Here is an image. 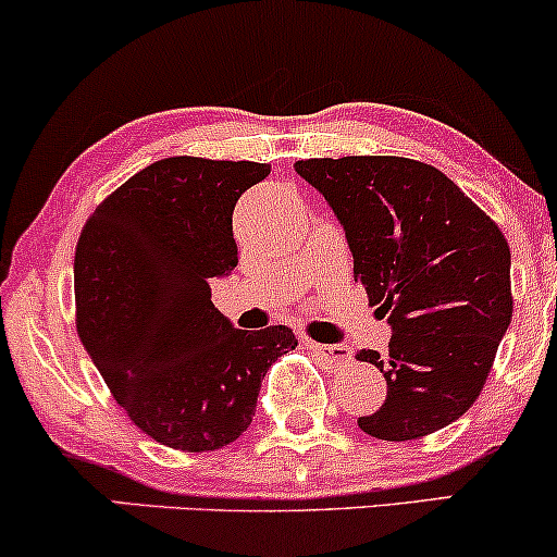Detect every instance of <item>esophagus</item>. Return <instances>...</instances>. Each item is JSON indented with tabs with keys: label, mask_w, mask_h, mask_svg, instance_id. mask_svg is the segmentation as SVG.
Instances as JSON below:
<instances>
[{
	"label": "esophagus",
	"mask_w": 557,
	"mask_h": 557,
	"mask_svg": "<svg viewBox=\"0 0 557 557\" xmlns=\"http://www.w3.org/2000/svg\"><path fill=\"white\" fill-rule=\"evenodd\" d=\"M309 348L322 359L327 367H343L350 361V348L348 345H322V343H309Z\"/></svg>",
	"instance_id": "34e87169"
}]
</instances>
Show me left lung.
Here are the masks:
<instances>
[{
  "instance_id": "8db88e82",
  "label": "left lung",
  "mask_w": 557,
  "mask_h": 557,
  "mask_svg": "<svg viewBox=\"0 0 557 557\" xmlns=\"http://www.w3.org/2000/svg\"><path fill=\"white\" fill-rule=\"evenodd\" d=\"M354 253V277L393 327L387 356L359 350L387 380L380 411L359 419L403 443L463 417L482 393L510 317V248L450 177L406 157L300 159Z\"/></svg>"
}]
</instances>
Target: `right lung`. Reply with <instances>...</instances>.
<instances>
[{"label":"right lung","mask_w":557,"mask_h":557,"mask_svg":"<svg viewBox=\"0 0 557 557\" xmlns=\"http://www.w3.org/2000/svg\"><path fill=\"white\" fill-rule=\"evenodd\" d=\"M270 164L168 157L96 207L75 248V327L133 424L207 453L251 424L267 369L293 330H235L212 277L238 264L233 209Z\"/></svg>","instance_id":"add662e5"}]
</instances>
